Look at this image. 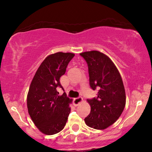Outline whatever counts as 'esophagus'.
I'll use <instances>...</instances> for the list:
<instances>
[{
  "instance_id": "obj_1",
  "label": "esophagus",
  "mask_w": 152,
  "mask_h": 152,
  "mask_svg": "<svg viewBox=\"0 0 152 152\" xmlns=\"http://www.w3.org/2000/svg\"><path fill=\"white\" fill-rule=\"evenodd\" d=\"M82 100H83L82 97H76V98H75L74 100H73L74 105H75V106H78L79 104H80V103H82Z\"/></svg>"
}]
</instances>
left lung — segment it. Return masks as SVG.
Listing matches in <instances>:
<instances>
[{"label":"left lung","mask_w":152,"mask_h":152,"mask_svg":"<svg viewBox=\"0 0 152 152\" xmlns=\"http://www.w3.org/2000/svg\"><path fill=\"white\" fill-rule=\"evenodd\" d=\"M80 55L88 65L91 88L98 91L96 97L87 99L91 112L84 121L91 128L105 129L119 118L125 107L122 77L113 62L104 53L93 50Z\"/></svg>","instance_id":"8db88e82"}]
</instances>
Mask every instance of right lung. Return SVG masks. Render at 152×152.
I'll return each instance as SVG.
<instances>
[{"instance_id": "right-lung-1", "label": "right lung", "mask_w": 152, "mask_h": 152, "mask_svg": "<svg viewBox=\"0 0 152 152\" xmlns=\"http://www.w3.org/2000/svg\"><path fill=\"white\" fill-rule=\"evenodd\" d=\"M75 54L59 53L48 56L37 70L27 96V106L31 119L39 131L46 135L57 134L63 129L70 112L72 99L66 93L59 95L63 87L60 77L65 74Z\"/></svg>"}]
</instances>
